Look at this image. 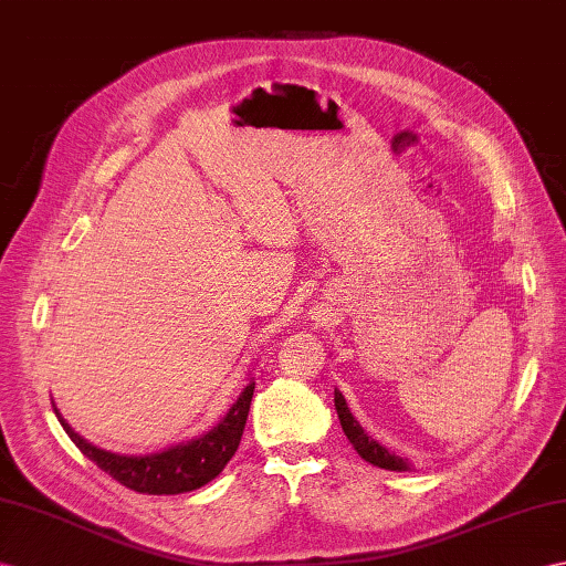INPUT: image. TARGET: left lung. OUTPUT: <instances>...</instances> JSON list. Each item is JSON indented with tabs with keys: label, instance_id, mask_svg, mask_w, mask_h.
I'll list each match as a JSON object with an SVG mask.
<instances>
[{
	"label": "left lung",
	"instance_id": "obj_1",
	"mask_svg": "<svg viewBox=\"0 0 566 566\" xmlns=\"http://www.w3.org/2000/svg\"><path fill=\"white\" fill-rule=\"evenodd\" d=\"M335 410H337L339 424H343L349 443L354 446V451H357L366 463L378 465V468H384V470H396V472L410 470V463L402 461L400 455L390 453V451L386 449V446H380L378 441H374V439L369 437V433H366V431L359 427L357 419H354L352 412H349L345 396H343V392H339L337 388H335Z\"/></svg>",
	"mask_w": 566,
	"mask_h": 566
}]
</instances>
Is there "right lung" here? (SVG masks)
<instances>
[{"mask_svg": "<svg viewBox=\"0 0 566 566\" xmlns=\"http://www.w3.org/2000/svg\"><path fill=\"white\" fill-rule=\"evenodd\" d=\"M255 380H251L243 388V392L235 400L229 412L221 417V422L205 431L202 437H195L186 443L170 446L161 453L149 455H120L103 451L98 446L88 443L86 439L64 422L60 410L52 402L62 429L70 433V439L76 443L88 461H94L103 472H108L113 480H117L127 490H135L139 494H182L200 490L202 484L212 482L219 472L227 468L239 449L248 410H251Z\"/></svg>", "mask_w": 566, "mask_h": 566, "instance_id": "obj_1", "label": "right lung"}]
</instances>
